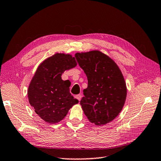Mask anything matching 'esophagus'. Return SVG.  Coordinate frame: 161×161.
<instances>
[{"mask_svg": "<svg viewBox=\"0 0 161 161\" xmlns=\"http://www.w3.org/2000/svg\"><path fill=\"white\" fill-rule=\"evenodd\" d=\"M81 97H82V95H81V94H78V95L76 96V98L78 101H80V100H81Z\"/></svg>", "mask_w": 161, "mask_h": 161, "instance_id": "1", "label": "esophagus"}]
</instances>
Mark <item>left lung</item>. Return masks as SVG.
I'll use <instances>...</instances> for the list:
<instances>
[{
    "label": "left lung",
    "mask_w": 161,
    "mask_h": 161,
    "mask_svg": "<svg viewBox=\"0 0 161 161\" xmlns=\"http://www.w3.org/2000/svg\"><path fill=\"white\" fill-rule=\"evenodd\" d=\"M75 57L88 80L80 102L85 115L96 125L110 122L122 110L126 97V85L119 68L97 50L76 53Z\"/></svg>",
    "instance_id": "8db88e82"
}]
</instances>
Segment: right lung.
I'll list each match as a JSON object with an SVG mask.
<instances>
[{"instance_id": "obj_1", "label": "right lung", "mask_w": 161, "mask_h": 161, "mask_svg": "<svg viewBox=\"0 0 161 161\" xmlns=\"http://www.w3.org/2000/svg\"><path fill=\"white\" fill-rule=\"evenodd\" d=\"M76 65L72 55L57 53L43 61L36 70L28 89L29 101L35 112L46 122H58L73 105L78 103L69 93L70 83L61 79L65 70Z\"/></svg>"}]
</instances>
